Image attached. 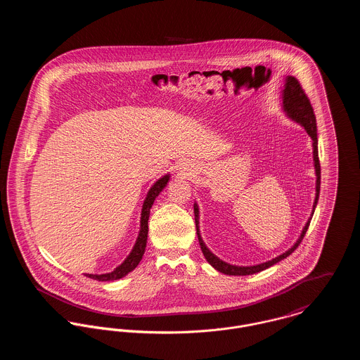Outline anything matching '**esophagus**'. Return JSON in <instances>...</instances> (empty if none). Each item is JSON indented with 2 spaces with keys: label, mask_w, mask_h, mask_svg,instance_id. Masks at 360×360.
Listing matches in <instances>:
<instances>
[{
  "label": "esophagus",
  "mask_w": 360,
  "mask_h": 360,
  "mask_svg": "<svg viewBox=\"0 0 360 360\" xmlns=\"http://www.w3.org/2000/svg\"><path fill=\"white\" fill-rule=\"evenodd\" d=\"M184 169H186V167H184Z\"/></svg>",
  "instance_id": "34e87169"
}]
</instances>
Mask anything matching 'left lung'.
I'll return each instance as SVG.
<instances>
[{"label": "left lung", "instance_id": "left-lung-1", "mask_svg": "<svg viewBox=\"0 0 360 360\" xmlns=\"http://www.w3.org/2000/svg\"><path fill=\"white\" fill-rule=\"evenodd\" d=\"M284 90H283V105H284V110L287 112V115L301 123L307 133L310 136V139L313 140V160H314V169H316V198H314V204H313V209L317 205L319 201V194H320V160H319V151H317V129H316V116L313 112V108L310 105L308 96L305 93V90L302 89L301 83L298 82L297 77L294 76H287L285 79V84H284ZM314 212V210H313ZM194 213H195V226H197V236H198V241L201 245V251L204 254L206 260L220 273L229 274V276H248V274H254V273H259L276 263H278L280 260H283L284 257H290L297 248L298 245L302 243L307 231H308L309 224L311 217L309 219L307 226L302 230L301 237L298 238V241L294 244L292 248H290L287 252H284L280 257H274L271 260H267L264 263H260L257 266H234L230 263H226L223 260H220L216 255H213L207 248H206L201 236H200V229H198V205L194 204ZM313 216V213H311Z\"/></svg>", "mask_w": 360, "mask_h": 360}]
</instances>
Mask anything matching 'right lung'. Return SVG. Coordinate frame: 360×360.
I'll return each mask as SVG.
<instances>
[{
  "label": "right lung",
  "mask_w": 360,
  "mask_h": 360,
  "mask_svg": "<svg viewBox=\"0 0 360 360\" xmlns=\"http://www.w3.org/2000/svg\"><path fill=\"white\" fill-rule=\"evenodd\" d=\"M169 181V176H163L162 179H159L154 186L151 187V190L148 191V195L144 201L143 210H141V230L137 238V243L131 251V254L126 257V260L117 266L113 271L106 273V274H87L89 277L98 280V281H112V280H117L124 277L127 273H130L131 270H134L137 267V264L140 263V260L143 259V255L146 252V247H147V237H148V219H150V210L154 205L155 198L159 195V193L166 187Z\"/></svg>",
  "instance_id": "obj_1"
}]
</instances>
